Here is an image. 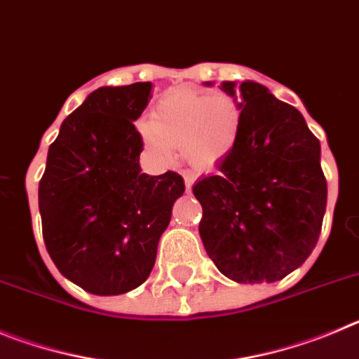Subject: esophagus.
<instances>
[{
	"label": "esophagus",
	"instance_id": "34e87169",
	"mask_svg": "<svg viewBox=\"0 0 359 359\" xmlns=\"http://www.w3.org/2000/svg\"><path fill=\"white\" fill-rule=\"evenodd\" d=\"M184 182H186L187 191H191V186H193V182H195V175H191V173H186V175H184Z\"/></svg>",
	"mask_w": 359,
	"mask_h": 359
}]
</instances>
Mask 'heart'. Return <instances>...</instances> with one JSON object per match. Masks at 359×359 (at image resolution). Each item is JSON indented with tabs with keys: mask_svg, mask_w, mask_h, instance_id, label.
Returning a JSON list of instances; mask_svg holds the SVG:
<instances>
[{
	"mask_svg": "<svg viewBox=\"0 0 359 359\" xmlns=\"http://www.w3.org/2000/svg\"><path fill=\"white\" fill-rule=\"evenodd\" d=\"M241 132V111L225 95H203L187 87L166 93L154 118L137 121L141 141L161 163L173 157V147L196 170H209L232 151Z\"/></svg>",
	"mask_w": 359,
	"mask_h": 359,
	"instance_id": "obj_1",
	"label": "heart"
}]
</instances>
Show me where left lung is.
Wrapping results in <instances>:
<instances>
[{
	"mask_svg": "<svg viewBox=\"0 0 359 359\" xmlns=\"http://www.w3.org/2000/svg\"><path fill=\"white\" fill-rule=\"evenodd\" d=\"M219 87L240 107L241 132L218 172L193 186L203 209L200 238L231 280L273 283L304 263L320 236L327 203L320 141L304 116L261 83Z\"/></svg>",
	"mask_w": 359,
	"mask_h": 359,
	"instance_id": "left-lung-1",
	"label": "left lung"
}]
</instances>
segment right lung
<instances>
[{"label":"right lung","mask_w":359,"mask_h":359,"mask_svg":"<svg viewBox=\"0 0 359 359\" xmlns=\"http://www.w3.org/2000/svg\"><path fill=\"white\" fill-rule=\"evenodd\" d=\"M151 83L105 86L60 125L39 182L48 254L66 279L95 295L137 288L156 264L184 179L141 172L134 121Z\"/></svg>","instance_id":"add662e5"}]
</instances>
